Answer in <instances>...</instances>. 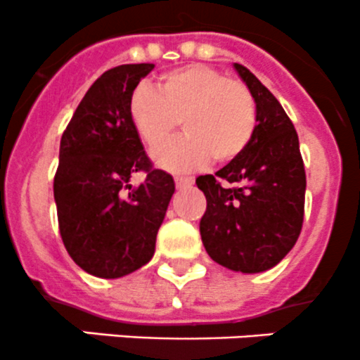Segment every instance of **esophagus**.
<instances>
[{
  "mask_svg": "<svg viewBox=\"0 0 360 360\" xmlns=\"http://www.w3.org/2000/svg\"><path fill=\"white\" fill-rule=\"evenodd\" d=\"M192 184H194V179H192V176H176V179H175V185H176V188L191 187Z\"/></svg>",
  "mask_w": 360,
  "mask_h": 360,
  "instance_id": "34e87169",
  "label": "esophagus"
}]
</instances>
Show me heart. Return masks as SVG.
Instances as JSON below:
<instances>
[{
    "label": "heart",
    "mask_w": 360,
    "mask_h": 360,
    "mask_svg": "<svg viewBox=\"0 0 360 360\" xmlns=\"http://www.w3.org/2000/svg\"><path fill=\"white\" fill-rule=\"evenodd\" d=\"M129 117L150 150L176 131L185 136L154 154L169 172H191L215 159L231 162L245 152L257 124V108L245 84L205 64H188L159 78L155 91L140 85L129 101Z\"/></svg>",
    "instance_id": "heart-1"
}]
</instances>
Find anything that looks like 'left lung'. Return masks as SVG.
Listing matches in <instances>:
<instances>
[{"label": "left lung", "instance_id": "obj_1", "mask_svg": "<svg viewBox=\"0 0 360 360\" xmlns=\"http://www.w3.org/2000/svg\"><path fill=\"white\" fill-rule=\"evenodd\" d=\"M233 66L254 96L257 126L243 154L215 175L195 179L206 195L199 233L208 255L220 266L262 273L278 264L300 238L304 165L300 138L278 99L247 68Z\"/></svg>", "mask_w": 360, "mask_h": 360}]
</instances>
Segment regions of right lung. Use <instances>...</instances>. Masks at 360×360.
Returning <instances> with one entry per match:
<instances>
[{"label": "right lung", "instance_id": "add662e5", "mask_svg": "<svg viewBox=\"0 0 360 360\" xmlns=\"http://www.w3.org/2000/svg\"><path fill=\"white\" fill-rule=\"evenodd\" d=\"M154 64L105 71L85 92L60 138L54 199L63 243L75 264L98 278H120L147 264L175 192L152 169L129 117V101ZM148 173L134 188L130 176Z\"/></svg>", "mask_w": 360, "mask_h": 360}]
</instances>
